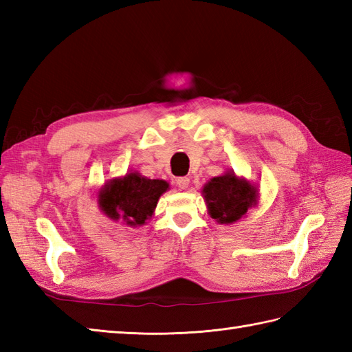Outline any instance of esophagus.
<instances>
[{
	"mask_svg": "<svg viewBox=\"0 0 352 352\" xmlns=\"http://www.w3.org/2000/svg\"><path fill=\"white\" fill-rule=\"evenodd\" d=\"M189 183H190V180L188 177H180V178H177V186L180 189H188L189 188Z\"/></svg>",
	"mask_w": 352,
	"mask_h": 352,
	"instance_id": "esophagus-1",
	"label": "esophagus"
}]
</instances>
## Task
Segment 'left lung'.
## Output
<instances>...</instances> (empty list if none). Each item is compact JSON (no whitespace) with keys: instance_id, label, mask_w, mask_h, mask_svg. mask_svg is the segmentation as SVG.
Here are the masks:
<instances>
[{"instance_id":"obj_1","label":"left lung","mask_w":352,"mask_h":352,"mask_svg":"<svg viewBox=\"0 0 352 352\" xmlns=\"http://www.w3.org/2000/svg\"><path fill=\"white\" fill-rule=\"evenodd\" d=\"M203 195L208 214L218 223L227 226L242 219L258 198L256 186L236 177L231 170L212 178L203 188Z\"/></svg>"}]
</instances>
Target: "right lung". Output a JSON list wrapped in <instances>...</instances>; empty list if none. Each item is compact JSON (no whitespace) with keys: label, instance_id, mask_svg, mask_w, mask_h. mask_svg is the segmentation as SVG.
<instances>
[{"label":"right lung","instance_id":"obj_1","mask_svg":"<svg viewBox=\"0 0 352 352\" xmlns=\"http://www.w3.org/2000/svg\"><path fill=\"white\" fill-rule=\"evenodd\" d=\"M169 189L164 180H151L139 172H129L102 186L98 204L107 218L122 219L129 227H140L151 219L157 201Z\"/></svg>","mask_w":352,"mask_h":352}]
</instances>
